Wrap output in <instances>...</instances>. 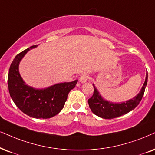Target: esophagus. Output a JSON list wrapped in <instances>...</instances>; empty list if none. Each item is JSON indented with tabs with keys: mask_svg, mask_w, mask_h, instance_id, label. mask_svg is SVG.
<instances>
[{
	"mask_svg": "<svg viewBox=\"0 0 155 155\" xmlns=\"http://www.w3.org/2000/svg\"><path fill=\"white\" fill-rule=\"evenodd\" d=\"M87 79H88L87 75H86V74H84V75H82L81 76H80V78H79V81L80 82H82V83H84V82H87Z\"/></svg>",
	"mask_w": 155,
	"mask_h": 155,
	"instance_id": "obj_1",
	"label": "esophagus"
}]
</instances>
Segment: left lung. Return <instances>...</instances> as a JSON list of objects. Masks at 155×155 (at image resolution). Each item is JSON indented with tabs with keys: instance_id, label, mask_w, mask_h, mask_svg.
<instances>
[{
	"instance_id": "obj_1",
	"label": "left lung",
	"mask_w": 155,
	"mask_h": 155,
	"mask_svg": "<svg viewBox=\"0 0 155 155\" xmlns=\"http://www.w3.org/2000/svg\"><path fill=\"white\" fill-rule=\"evenodd\" d=\"M147 73L146 74L145 81L142 86L141 90L137 95L126 102H120V103H113V102L104 100L97 88L94 87V93L91 97L88 100L90 108L91 111L98 117L103 119H113V118L120 117L125 114L134 110L139 104L143 97L144 90L147 84Z\"/></svg>"
}]
</instances>
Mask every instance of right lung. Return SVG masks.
I'll use <instances>...</instances> for the list:
<instances>
[{
	"label": "right lung",
	"mask_w": 155,
	"mask_h": 155,
	"mask_svg": "<svg viewBox=\"0 0 155 155\" xmlns=\"http://www.w3.org/2000/svg\"><path fill=\"white\" fill-rule=\"evenodd\" d=\"M37 46H31L15 56L9 69L8 86L12 100L23 113L37 119H48L61 111L68 93L75 87L78 80L58 83L44 89H35L26 85L19 73V64L24 55Z\"/></svg>",
	"instance_id": "obj_1"
}]
</instances>
